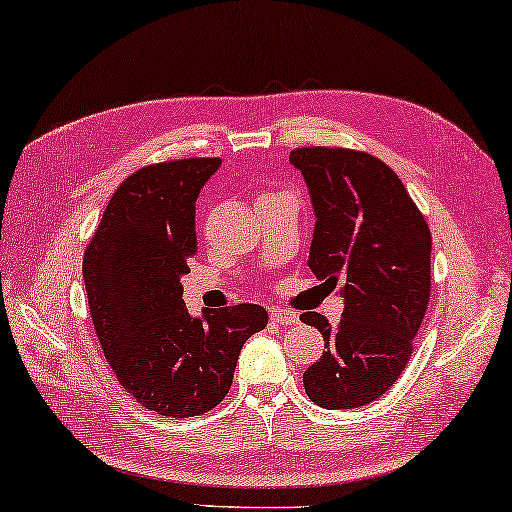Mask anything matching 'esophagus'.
I'll use <instances>...</instances> for the list:
<instances>
[{"label":"esophagus","instance_id":"esophagus-1","mask_svg":"<svg viewBox=\"0 0 512 512\" xmlns=\"http://www.w3.org/2000/svg\"><path fill=\"white\" fill-rule=\"evenodd\" d=\"M270 318L274 322H279V325H295V322L300 320V316H297L295 311H288V309H272Z\"/></svg>","mask_w":512,"mask_h":512}]
</instances>
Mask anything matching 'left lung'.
I'll list each match as a JSON object with an SVG mask.
<instances>
[{"label": "left lung", "instance_id": "1", "mask_svg": "<svg viewBox=\"0 0 512 512\" xmlns=\"http://www.w3.org/2000/svg\"><path fill=\"white\" fill-rule=\"evenodd\" d=\"M290 162L309 187L316 229L309 267L336 288V327L316 311L300 316L325 338L304 371V389L325 410H352L380 398L414 350L430 300V229L400 178L377 157L350 148H295Z\"/></svg>", "mask_w": 512, "mask_h": 512}]
</instances>
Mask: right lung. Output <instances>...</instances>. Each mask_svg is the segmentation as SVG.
Returning a JSON list of instances; mask_svg holds the SVG:
<instances>
[{"label": "right lung", "mask_w": 512, "mask_h": 512, "mask_svg": "<svg viewBox=\"0 0 512 512\" xmlns=\"http://www.w3.org/2000/svg\"><path fill=\"white\" fill-rule=\"evenodd\" d=\"M219 157L135 171L119 185L84 251L93 327L121 387L148 412L187 419L231 389L240 350L267 325L258 304L190 316L183 283L196 256V196Z\"/></svg>", "instance_id": "1"}]
</instances>
